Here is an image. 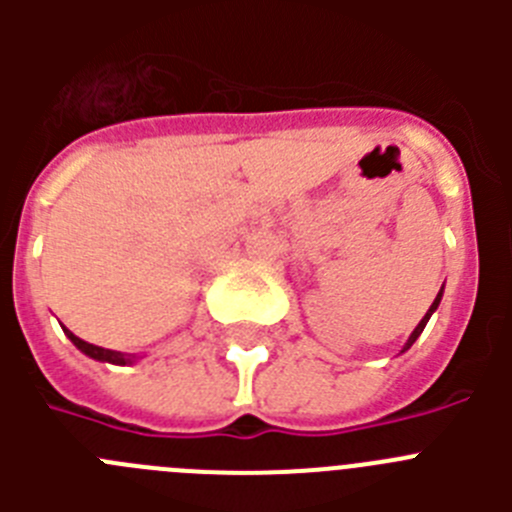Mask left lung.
<instances>
[{"instance_id": "obj_1", "label": "left lung", "mask_w": 512, "mask_h": 512, "mask_svg": "<svg viewBox=\"0 0 512 512\" xmlns=\"http://www.w3.org/2000/svg\"><path fill=\"white\" fill-rule=\"evenodd\" d=\"M441 295H443V289H441V292H438V297H436V300H433L431 310L425 312V318H423V320H420V323H418V328H415V330H413V336H410V341H408V346H405V351H408V348H410V346H413V343H415V341H418V336H420V333H423L425 323H428V320H431L433 310H436V307H438V302H441Z\"/></svg>"}]
</instances>
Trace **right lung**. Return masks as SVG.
<instances>
[{
	"instance_id": "add662e5",
	"label": "right lung",
	"mask_w": 512,
	"mask_h": 512,
	"mask_svg": "<svg viewBox=\"0 0 512 512\" xmlns=\"http://www.w3.org/2000/svg\"><path fill=\"white\" fill-rule=\"evenodd\" d=\"M66 336L74 341L76 348H81L84 354L92 356V359H97V361H110V364H128V361L135 359V356H122V354H117V351H110V348H102V346H94V343L81 341V338L74 336L71 330H66Z\"/></svg>"
}]
</instances>
